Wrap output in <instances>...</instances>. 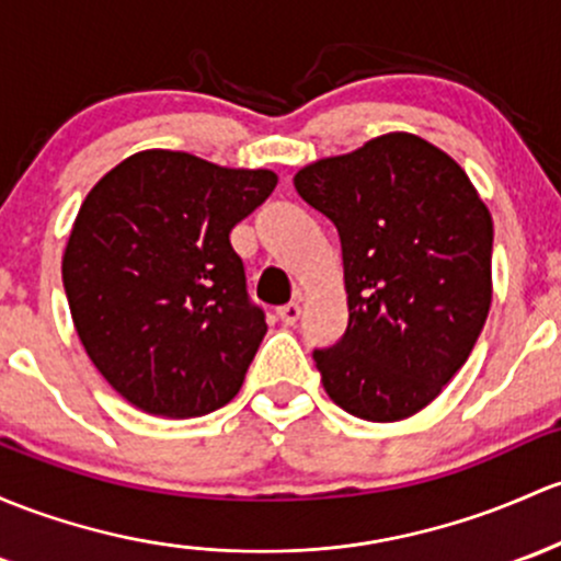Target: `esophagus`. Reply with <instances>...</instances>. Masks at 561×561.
Wrapping results in <instances>:
<instances>
[{
	"label": "esophagus",
	"mask_w": 561,
	"mask_h": 561,
	"mask_svg": "<svg viewBox=\"0 0 561 561\" xmlns=\"http://www.w3.org/2000/svg\"><path fill=\"white\" fill-rule=\"evenodd\" d=\"M299 316H302V307H299L297 302H288L278 307V318L283 327H294V323L299 321Z\"/></svg>",
	"instance_id": "esophagus-1"
}]
</instances>
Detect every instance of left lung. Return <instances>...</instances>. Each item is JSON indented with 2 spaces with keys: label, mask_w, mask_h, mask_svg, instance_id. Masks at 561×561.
Returning <instances> with one entry per match:
<instances>
[{
  "label": "left lung",
  "mask_w": 561,
  "mask_h": 561,
  "mask_svg": "<svg viewBox=\"0 0 561 561\" xmlns=\"http://www.w3.org/2000/svg\"><path fill=\"white\" fill-rule=\"evenodd\" d=\"M299 197L334 221L345 334L312 351L329 399L371 423L412 417L471 355L492 302V216L460 165L414 134L310 162Z\"/></svg>",
  "instance_id": "8db88e82"
}]
</instances>
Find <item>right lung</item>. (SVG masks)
Here are the masks:
<instances>
[{
    "instance_id": "add662e5",
    "label": "right lung",
    "mask_w": 561,
    "mask_h": 561,
    "mask_svg": "<svg viewBox=\"0 0 561 561\" xmlns=\"http://www.w3.org/2000/svg\"><path fill=\"white\" fill-rule=\"evenodd\" d=\"M275 184L264 168L147 149L88 192L64 251L66 299L95 369L141 412L201 417L238 396L267 323L230 232Z\"/></svg>"
}]
</instances>
